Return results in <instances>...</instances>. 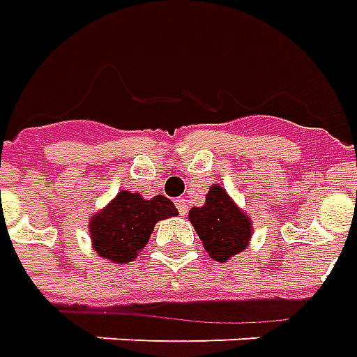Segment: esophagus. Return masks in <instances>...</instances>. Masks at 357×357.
<instances>
[{
	"mask_svg": "<svg viewBox=\"0 0 357 357\" xmlns=\"http://www.w3.org/2000/svg\"><path fill=\"white\" fill-rule=\"evenodd\" d=\"M176 207H178L179 215H185V213H188V203H185V199H178V201H176Z\"/></svg>",
	"mask_w": 357,
	"mask_h": 357,
	"instance_id": "1",
	"label": "esophagus"
}]
</instances>
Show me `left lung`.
<instances>
[{"mask_svg":"<svg viewBox=\"0 0 357 357\" xmlns=\"http://www.w3.org/2000/svg\"><path fill=\"white\" fill-rule=\"evenodd\" d=\"M189 220L213 260L227 261L248 246L252 230L248 217L240 213L229 193L219 185L209 189L203 207L189 211Z\"/></svg>","mask_w":357,"mask_h":357,"instance_id":"left-lung-1","label":"left lung"}]
</instances>
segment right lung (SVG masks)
I'll return each instance as SVG.
<instances>
[{"label": "right lung", "mask_w": 357, "mask_h": 357, "mask_svg": "<svg viewBox=\"0 0 357 357\" xmlns=\"http://www.w3.org/2000/svg\"><path fill=\"white\" fill-rule=\"evenodd\" d=\"M174 215H178V209L164 195L146 201L138 193L121 191L89 222L93 248L105 260L119 264L135 260L138 250L146 246L154 225Z\"/></svg>", "instance_id": "obj_1"}]
</instances>
